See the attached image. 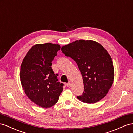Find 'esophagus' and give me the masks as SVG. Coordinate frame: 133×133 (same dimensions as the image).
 Wrapping results in <instances>:
<instances>
[{"label": "esophagus", "instance_id": "obj_1", "mask_svg": "<svg viewBox=\"0 0 133 133\" xmlns=\"http://www.w3.org/2000/svg\"><path fill=\"white\" fill-rule=\"evenodd\" d=\"M66 85H67V86L68 87V88H70L71 87V82H69L68 83H67V84H66Z\"/></svg>", "mask_w": 133, "mask_h": 133}]
</instances>
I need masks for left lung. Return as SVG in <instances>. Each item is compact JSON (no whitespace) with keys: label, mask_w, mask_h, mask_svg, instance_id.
Wrapping results in <instances>:
<instances>
[{"label":"left lung","mask_w":133,"mask_h":133,"mask_svg":"<svg viewBox=\"0 0 133 133\" xmlns=\"http://www.w3.org/2000/svg\"><path fill=\"white\" fill-rule=\"evenodd\" d=\"M61 51L77 64L82 76L84 91L78 100L94 104L108 93L114 79L110 56L101 44L92 40H77L65 45Z\"/></svg>","instance_id":"1"}]
</instances>
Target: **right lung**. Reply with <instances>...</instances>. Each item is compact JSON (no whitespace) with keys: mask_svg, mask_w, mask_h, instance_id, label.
<instances>
[{"mask_svg":"<svg viewBox=\"0 0 133 133\" xmlns=\"http://www.w3.org/2000/svg\"><path fill=\"white\" fill-rule=\"evenodd\" d=\"M59 50L58 44H37L28 51L21 66L20 79L25 94L43 108L55 105L63 90V84L51 67Z\"/></svg>","mask_w":133,"mask_h":133,"instance_id":"1","label":"right lung"}]
</instances>
